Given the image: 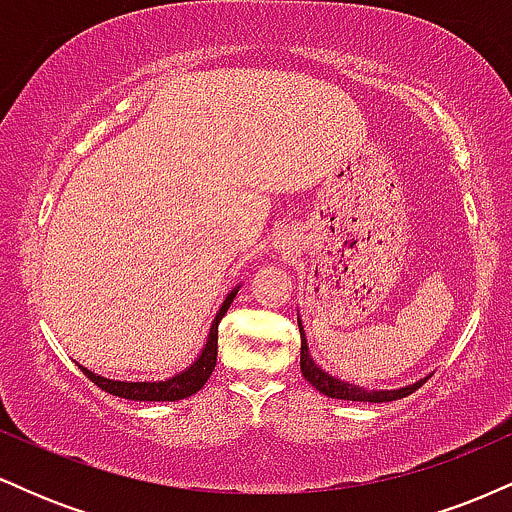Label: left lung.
I'll use <instances>...</instances> for the list:
<instances>
[{
    "mask_svg": "<svg viewBox=\"0 0 512 512\" xmlns=\"http://www.w3.org/2000/svg\"><path fill=\"white\" fill-rule=\"evenodd\" d=\"M298 330H301V373L303 378L315 387V390L322 392V395L332 399H346V402H395V399L411 395V392H416L426 383V380H419V383L402 387V390H380V392L363 390V387H356V385H346L342 380L327 375L325 370L317 368V363H313V358L308 354V344H305L301 320H298Z\"/></svg>",
    "mask_w": 512,
    "mask_h": 512,
    "instance_id": "obj_1",
    "label": "left lung"
}]
</instances>
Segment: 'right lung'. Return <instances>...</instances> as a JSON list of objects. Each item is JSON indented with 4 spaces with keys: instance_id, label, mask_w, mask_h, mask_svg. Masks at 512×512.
Instances as JSON below:
<instances>
[{
    "instance_id": "1",
    "label": "right lung",
    "mask_w": 512,
    "mask_h": 512,
    "mask_svg": "<svg viewBox=\"0 0 512 512\" xmlns=\"http://www.w3.org/2000/svg\"><path fill=\"white\" fill-rule=\"evenodd\" d=\"M236 291H231L223 301L221 310L216 313V320L211 322V332L207 339V346H204L202 356L192 363L185 373L175 375V378L161 380V383H120V380H108L101 378V375H93L91 370H84V375L91 380L93 385H98L101 390L108 392V395L122 397V399H134V402H175V399H185L195 392L202 390L207 385L209 375L214 373L216 366V349H219V322L221 317L226 315V310L231 308L233 298H236Z\"/></svg>"
}]
</instances>
